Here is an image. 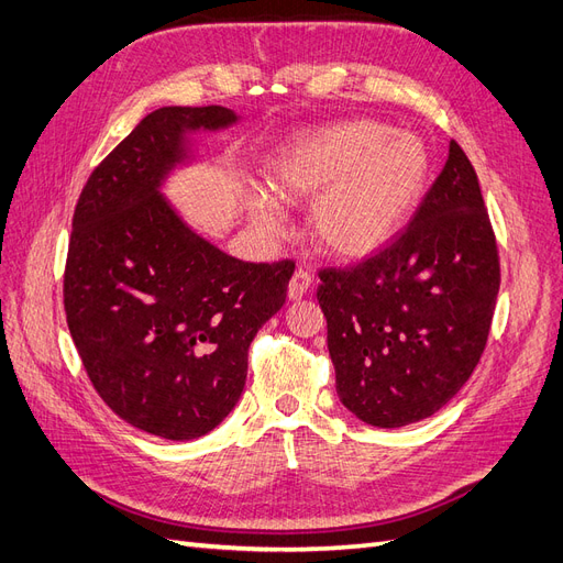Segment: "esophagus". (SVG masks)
I'll return each mask as SVG.
<instances>
[{
    "label": "esophagus",
    "instance_id": "obj_1",
    "mask_svg": "<svg viewBox=\"0 0 563 563\" xmlns=\"http://www.w3.org/2000/svg\"><path fill=\"white\" fill-rule=\"evenodd\" d=\"M310 288H312V275H310V272L296 269L291 282H288V298L300 300L302 296L310 294Z\"/></svg>",
    "mask_w": 563,
    "mask_h": 563
}]
</instances>
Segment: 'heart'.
<instances>
[{
  "label": "heart",
  "instance_id": "heart-1",
  "mask_svg": "<svg viewBox=\"0 0 563 563\" xmlns=\"http://www.w3.org/2000/svg\"><path fill=\"white\" fill-rule=\"evenodd\" d=\"M430 152L416 133L354 119L286 143L269 164V185L284 199H313L312 242L333 258L362 261L385 249L418 211L430 180ZM251 211L277 225L267 197Z\"/></svg>",
  "mask_w": 563,
  "mask_h": 563
}]
</instances>
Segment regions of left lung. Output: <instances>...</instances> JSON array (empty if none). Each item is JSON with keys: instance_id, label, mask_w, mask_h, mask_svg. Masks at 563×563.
<instances>
[{"instance_id": "8db88e82", "label": "left lung", "mask_w": 563, "mask_h": 563, "mask_svg": "<svg viewBox=\"0 0 563 563\" xmlns=\"http://www.w3.org/2000/svg\"><path fill=\"white\" fill-rule=\"evenodd\" d=\"M335 389L373 428L446 406L486 347L500 288L479 178L455 141L411 225L366 263L319 272Z\"/></svg>"}]
</instances>
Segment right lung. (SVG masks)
Returning <instances> with one entry per match:
<instances>
[{"label": "right lung", "mask_w": 563, "mask_h": 563, "mask_svg": "<svg viewBox=\"0 0 563 563\" xmlns=\"http://www.w3.org/2000/svg\"><path fill=\"white\" fill-rule=\"evenodd\" d=\"M236 122L220 106L150 112L96 166L73 218L63 298L81 364L119 418L172 441L209 434L240 401L251 340L296 269L232 258L162 192L197 162L195 133Z\"/></svg>", "instance_id": "right-lung-1"}]
</instances>
